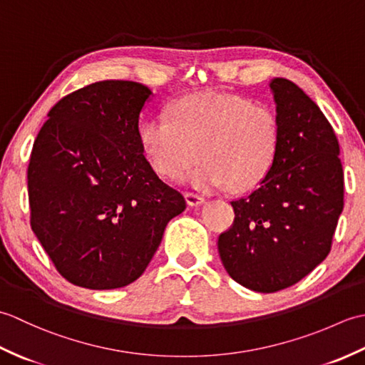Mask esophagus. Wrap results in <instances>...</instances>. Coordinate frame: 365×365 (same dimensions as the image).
Wrapping results in <instances>:
<instances>
[{
  "instance_id": "esophagus-1",
  "label": "esophagus",
  "mask_w": 365,
  "mask_h": 365,
  "mask_svg": "<svg viewBox=\"0 0 365 365\" xmlns=\"http://www.w3.org/2000/svg\"><path fill=\"white\" fill-rule=\"evenodd\" d=\"M185 199H187V204L191 207L202 205L205 202V197L197 195V192H185Z\"/></svg>"
}]
</instances>
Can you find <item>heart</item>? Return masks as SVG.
<instances>
[{
	"label": "heart",
	"mask_w": 365,
	"mask_h": 365,
	"mask_svg": "<svg viewBox=\"0 0 365 365\" xmlns=\"http://www.w3.org/2000/svg\"><path fill=\"white\" fill-rule=\"evenodd\" d=\"M139 144L150 166L178 180L199 158L190 183L197 188L251 190L273 169L281 147V122L273 106L213 91L185 96L168 118L147 119Z\"/></svg>",
	"instance_id": "obj_1"
}]
</instances>
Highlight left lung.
<instances>
[{"label": "left lung", "instance_id": "obj_1", "mask_svg": "<svg viewBox=\"0 0 365 365\" xmlns=\"http://www.w3.org/2000/svg\"><path fill=\"white\" fill-rule=\"evenodd\" d=\"M281 147L251 195L232 200L235 220L218 238L229 276L246 289L274 293L327 259L344 210L339 141L314 100L285 78L269 81Z\"/></svg>", "mask_w": 365, "mask_h": 365}]
</instances>
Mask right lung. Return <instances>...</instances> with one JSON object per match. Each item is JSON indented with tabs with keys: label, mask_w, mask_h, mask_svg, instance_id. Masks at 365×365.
<instances>
[{
	"label": "right lung",
	"mask_w": 365,
	"mask_h": 365,
	"mask_svg": "<svg viewBox=\"0 0 365 365\" xmlns=\"http://www.w3.org/2000/svg\"><path fill=\"white\" fill-rule=\"evenodd\" d=\"M152 91L106 80L54 105L28 166L31 227L68 282L125 287L144 273L187 202L155 174L139 144Z\"/></svg>",
	"instance_id": "1"
}]
</instances>
